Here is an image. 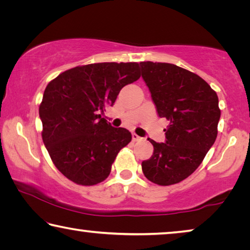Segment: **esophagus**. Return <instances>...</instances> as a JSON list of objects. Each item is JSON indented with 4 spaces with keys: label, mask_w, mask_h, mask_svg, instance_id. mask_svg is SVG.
I'll return each mask as SVG.
<instances>
[{
    "label": "esophagus",
    "mask_w": 250,
    "mask_h": 250,
    "mask_svg": "<svg viewBox=\"0 0 250 250\" xmlns=\"http://www.w3.org/2000/svg\"><path fill=\"white\" fill-rule=\"evenodd\" d=\"M132 140H133L134 142H137V141H141V140H142V138H141V137H139L138 134L132 133Z\"/></svg>",
    "instance_id": "esophagus-1"
}]
</instances>
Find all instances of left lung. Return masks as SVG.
Wrapping results in <instances>:
<instances>
[{
	"mask_svg": "<svg viewBox=\"0 0 250 250\" xmlns=\"http://www.w3.org/2000/svg\"><path fill=\"white\" fill-rule=\"evenodd\" d=\"M161 118H167L166 143L149 140L153 155L142 162L152 183H180L201 166L217 137L221 118L216 91L200 76L167 62H140Z\"/></svg>",
	"mask_w": 250,
	"mask_h": 250,
	"instance_id": "left-lung-1",
	"label": "left lung"
}]
</instances>
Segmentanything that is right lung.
Segmentation results:
<instances>
[{"label": "right lung", "instance_id": "obj_1", "mask_svg": "<svg viewBox=\"0 0 250 250\" xmlns=\"http://www.w3.org/2000/svg\"><path fill=\"white\" fill-rule=\"evenodd\" d=\"M140 76L138 62H97L74 67L48 83L40 104L42 138L67 179L92 186L109 176L117 154L132 137L98 113Z\"/></svg>", "mask_w": 250, "mask_h": 250}]
</instances>
